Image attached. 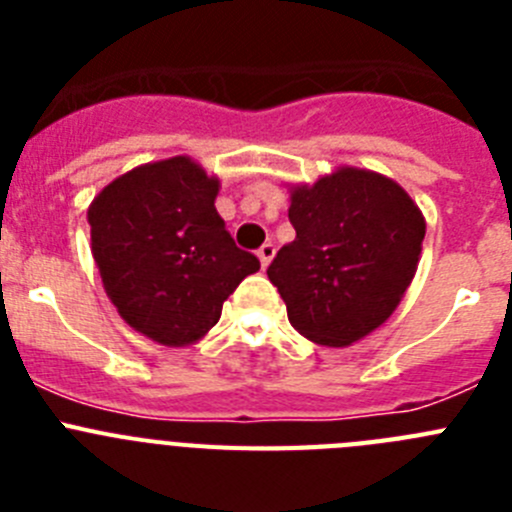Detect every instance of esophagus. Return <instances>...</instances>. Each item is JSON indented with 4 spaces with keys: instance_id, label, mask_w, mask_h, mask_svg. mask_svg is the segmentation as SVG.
Masks as SVG:
<instances>
[{
    "instance_id": "34e87169",
    "label": "esophagus",
    "mask_w": 512,
    "mask_h": 512,
    "mask_svg": "<svg viewBox=\"0 0 512 512\" xmlns=\"http://www.w3.org/2000/svg\"><path fill=\"white\" fill-rule=\"evenodd\" d=\"M274 253H277L274 243H264V246L259 248V261H261V266H264V269L271 264V259H274Z\"/></svg>"
}]
</instances>
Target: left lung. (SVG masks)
<instances>
[{
    "label": "left lung",
    "mask_w": 512,
    "mask_h": 512,
    "mask_svg": "<svg viewBox=\"0 0 512 512\" xmlns=\"http://www.w3.org/2000/svg\"><path fill=\"white\" fill-rule=\"evenodd\" d=\"M297 238L269 264L292 328L320 346L369 336L400 305L418 269L425 220L408 192L364 169L297 187Z\"/></svg>",
    "instance_id": "8db88e82"
}]
</instances>
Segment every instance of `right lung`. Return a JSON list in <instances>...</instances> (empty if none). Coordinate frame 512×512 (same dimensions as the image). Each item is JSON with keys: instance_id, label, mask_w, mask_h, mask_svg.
<instances>
[{"instance_id": "right-lung-1", "label": "right lung", "mask_w": 512, "mask_h": 512, "mask_svg": "<svg viewBox=\"0 0 512 512\" xmlns=\"http://www.w3.org/2000/svg\"><path fill=\"white\" fill-rule=\"evenodd\" d=\"M217 179L176 156L122 174L87 217L102 284L122 320L161 346L200 341L259 271L215 210Z\"/></svg>"}]
</instances>
